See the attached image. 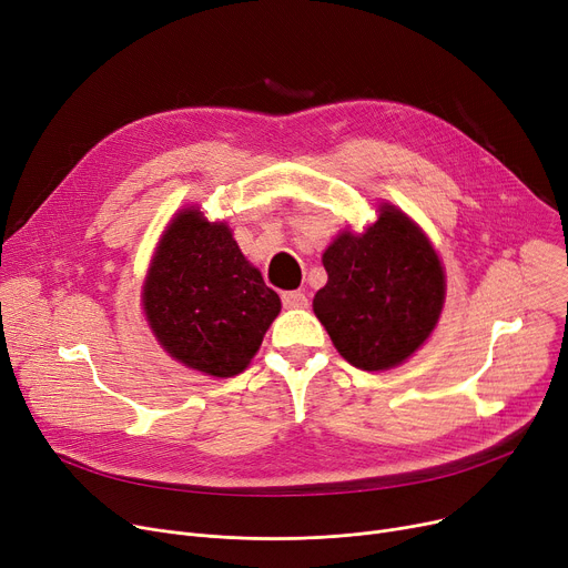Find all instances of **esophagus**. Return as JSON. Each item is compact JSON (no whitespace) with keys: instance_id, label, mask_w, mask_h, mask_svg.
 <instances>
[{"instance_id":"obj_1","label":"esophagus","mask_w":568,"mask_h":568,"mask_svg":"<svg viewBox=\"0 0 568 568\" xmlns=\"http://www.w3.org/2000/svg\"><path fill=\"white\" fill-rule=\"evenodd\" d=\"M281 300H283V306H285V308H306V306H308V300H306V294H304L302 290L283 292Z\"/></svg>"}]
</instances>
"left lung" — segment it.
I'll return each mask as SVG.
<instances>
[{
    "label": "left lung",
    "mask_w": 568,
    "mask_h": 568,
    "mask_svg": "<svg viewBox=\"0 0 568 568\" xmlns=\"http://www.w3.org/2000/svg\"><path fill=\"white\" fill-rule=\"evenodd\" d=\"M364 232H343L324 251L326 285L313 311L336 349L362 371L403 364L435 329L444 272L426 234L384 204Z\"/></svg>",
    "instance_id": "left-lung-1"
}]
</instances>
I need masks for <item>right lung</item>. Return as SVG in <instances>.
I'll list each match as a JSON object with an SVG mask.
<instances>
[{
	"label": "right lung",
	"mask_w": 568,
	"mask_h": 568,
	"mask_svg": "<svg viewBox=\"0 0 568 568\" xmlns=\"http://www.w3.org/2000/svg\"><path fill=\"white\" fill-rule=\"evenodd\" d=\"M142 300L174 359L214 377L242 373L281 313L278 294L239 251L230 227L204 221L200 209L168 225Z\"/></svg>",
	"instance_id": "add662e5"
}]
</instances>
